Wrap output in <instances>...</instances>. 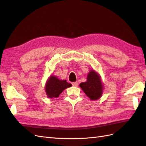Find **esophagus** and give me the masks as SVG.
Masks as SVG:
<instances>
[{"label":"esophagus","instance_id":"34e87169","mask_svg":"<svg viewBox=\"0 0 146 146\" xmlns=\"http://www.w3.org/2000/svg\"><path fill=\"white\" fill-rule=\"evenodd\" d=\"M72 85L74 86H77L78 85V82H74L72 83Z\"/></svg>","mask_w":146,"mask_h":146}]
</instances>
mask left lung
Here are the masks:
<instances>
[{
    "label": "left lung",
    "mask_w": 146,
    "mask_h": 146,
    "mask_svg": "<svg viewBox=\"0 0 146 146\" xmlns=\"http://www.w3.org/2000/svg\"><path fill=\"white\" fill-rule=\"evenodd\" d=\"M80 87L92 100H98L101 98L104 89L100 76L94 70H90L88 74L86 82L81 83Z\"/></svg>",
    "instance_id": "obj_1"
}]
</instances>
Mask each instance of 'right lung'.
<instances>
[{"label": "right lung", "mask_w": 146, "mask_h": 146, "mask_svg": "<svg viewBox=\"0 0 146 146\" xmlns=\"http://www.w3.org/2000/svg\"><path fill=\"white\" fill-rule=\"evenodd\" d=\"M71 86V84L68 83L66 80H59L52 75L46 83V93L48 98H56L65 89Z\"/></svg>", "instance_id": "add662e5"}]
</instances>
